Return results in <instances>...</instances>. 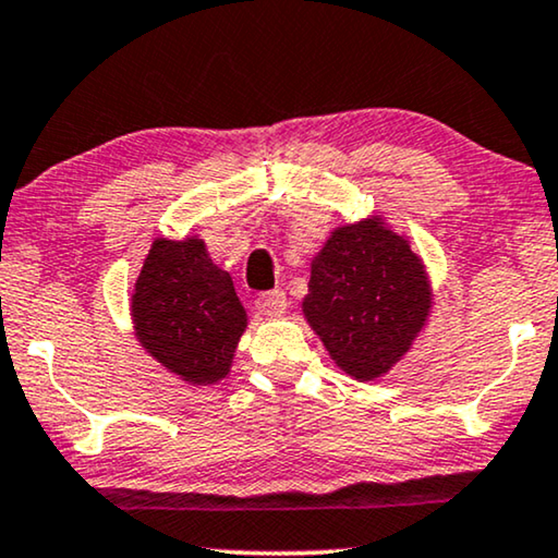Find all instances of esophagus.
<instances>
[{"instance_id": "1", "label": "esophagus", "mask_w": 558, "mask_h": 558, "mask_svg": "<svg viewBox=\"0 0 558 558\" xmlns=\"http://www.w3.org/2000/svg\"><path fill=\"white\" fill-rule=\"evenodd\" d=\"M255 308L265 318H280L288 308V295L282 290H270V293H263L257 298Z\"/></svg>"}]
</instances>
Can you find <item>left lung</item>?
<instances>
[{
    "instance_id": "8db88e82",
    "label": "left lung",
    "mask_w": 558,
    "mask_h": 558,
    "mask_svg": "<svg viewBox=\"0 0 558 558\" xmlns=\"http://www.w3.org/2000/svg\"><path fill=\"white\" fill-rule=\"evenodd\" d=\"M433 303V280L410 238L372 215L328 232L301 308L333 364L374 381L410 354Z\"/></svg>"
}]
</instances>
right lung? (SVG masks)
Returning <instances> with one entry per match:
<instances>
[{
	"label": "right lung",
	"instance_id": "add662e5",
	"mask_svg": "<svg viewBox=\"0 0 558 558\" xmlns=\"http://www.w3.org/2000/svg\"><path fill=\"white\" fill-rule=\"evenodd\" d=\"M129 301L141 349L169 374L190 387H211L230 374L247 311L199 234L156 238Z\"/></svg>",
	"mask_w": 558,
	"mask_h": 558
}]
</instances>
